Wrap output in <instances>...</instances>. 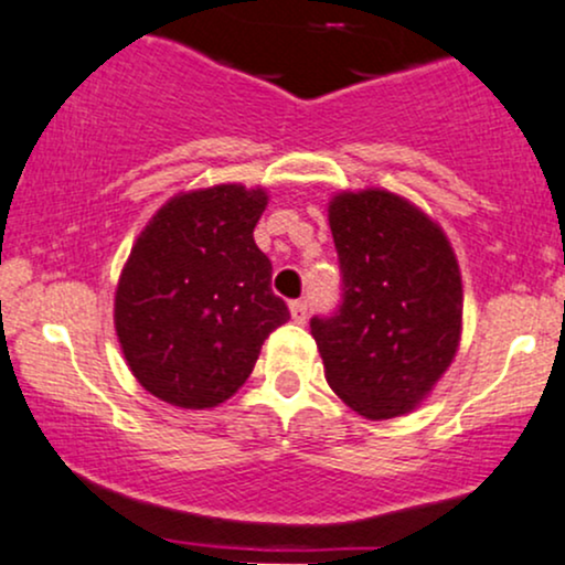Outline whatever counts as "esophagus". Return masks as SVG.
I'll use <instances>...</instances> for the list:
<instances>
[{
    "label": "esophagus",
    "instance_id": "esophagus-1",
    "mask_svg": "<svg viewBox=\"0 0 565 565\" xmlns=\"http://www.w3.org/2000/svg\"><path fill=\"white\" fill-rule=\"evenodd\" d=\"M290 317H294V322L303 326L307 322V301H290Z\"/></svg>",
    "mask_w": 565,
    "mask_h": 565
}]
</instances>
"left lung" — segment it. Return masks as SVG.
<instances>
[{
  "label": "left lung",
  "mask_w": 565,
  "mask_h": 565,
  "mask_svg": "<svg viewBox=\"0 0 565 565\" xmlns=\"http://www.w3.org/2000/svg\"><path fill=\"white\" fill-rule=\"evenodd\" d=\"M344 301L312 317L331 390L365 419L411 414L454 363L461 341V271L446 232L386 189L328 202Z\"/></svg>",
  "instance_id": "1"
}]
</instances>
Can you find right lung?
<instances>
[{
	"label": "right lung",
	"mask_w": 565,
	"mask_h": 565,
	"mask_svg": "<svg viewBox=\"0 0 565 565\" xmlns=\"http://www.w3.org/2000/svg\"><path fill=\"white\" fill-rule=\"evenodd\" d=\"M266 189L243 183L170 198L132 243L114 328L132 376L179 408H215L245 384L264 339L290 320L253 230Z\"/></svg>",
	"instance_id": "obj_1"
}]
</instances>
